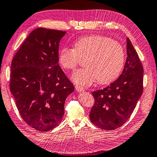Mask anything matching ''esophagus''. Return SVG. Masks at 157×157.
I'll return each instance as SVG.
<instances>
[{
  "instance_id": "obj_1",
  "label": "esophagus",
  "mask_w": 157,
  "mask_h": 157,
  "mask_svg": "<svg viewBox=\"0 0 157 157\" xmlns=\"http://www.w3.org/2000/svg\"><path fill=\"white\" fill-rule=\"evenodd\" d=\"M75 89H76V91L78 92H82L84 91V87L82 86H79V85H77V86H75Z\"/></svg>"
}]
</instances>
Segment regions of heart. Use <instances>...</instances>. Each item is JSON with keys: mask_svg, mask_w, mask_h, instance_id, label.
<instances>
[{"mask_svg": "<svg viewBox=\"0 0 157 157\" xmlns=\"http://www.w3.org/2000/svg\"><path fill=\"white\" fill-rule=\"evenodd\" d=\"M85 59L86 68L74 73L71 79L77 84L90 86L94 82L109 84L120 75L124 63V51L119 42L107 36L91 35L79 39L74 48L63 47L58 55L59 64L75 70Z\"/></svg>", "mask_w": 157, "mask_h": 157, "instance_id": "heart-1", "label": "heart"}]
</instances>
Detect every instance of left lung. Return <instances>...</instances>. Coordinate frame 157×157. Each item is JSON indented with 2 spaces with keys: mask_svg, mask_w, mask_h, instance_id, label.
Listing matches in <instances>:
<instances>
[{
  "mask_svg": "<svg viewBox=\"0 0 157 157\" xmlns=\"http://www.w3.org/2000/svg\"><path fill=\"white\" fill-rule=\"evenodd\" d=\"M127 57L120 77L106 88L92 92L94 105L89 113L95 125L113 130L130 118L143 89V68L139 55L127 38Z\"/></svg>",
  "mask_w": 157,
  "mask_h": 157,
  "instance_id": "obj_1",
  "label": "left lung"
}]
</instances>
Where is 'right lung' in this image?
<instances>
[{
    "label": "right lung",
    "mask_w": 157,
    "mask_h": 157,
    "mask_svg": "<svg viewBox=\"0 0 157 157\" xmlns=\"http://www.w3.org/2000/svg\"><path fill=\"white\" fill-rule=\"evenodd\" d=\"M66 32L39 28L21 45L11 63L10 91L21 118L38 131L56 127L74 86L59 66L61 39Z\"/></svg>",
    "instance_id": "add662e5"
}]
</instances>
